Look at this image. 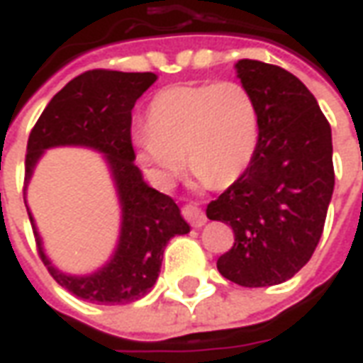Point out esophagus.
<instances>
[{"instance_id":"1","label":"esophagus","mask_w":363,"mask_h":363,"mask_svg":"<svg viewBox=\"0 0 363 363\" xmlns=\"http://www.w3.org/2000/svg\"><path fill=\"white\" fill-rule=\"evenodd\" d=\"M181 213L192 228H202L206 223V213L200 208H196V206H182Z\"/></svg>"}]
</instances>
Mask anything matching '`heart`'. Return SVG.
I'll list each match as a JSON object with an SVG mask.
<instances>
[{
    "mask_svg": "<svg viewBox=\"0 0 363 363\" xmlns=\"http://www.w3.org/2000/svg\"><path fill=\"white\" fill-rule=\"evenodd\" d=\"M132 140L140 163L163 186L179 174L184 157L202 181L229 186L259 147V104L239 82L173 85L151 99L147 126H134Z\"/></svg>",
    "mask_w": 363,
    "mask_h": 363,
    "instance_id": "b5f03b06",
    "label": "heart"
}]
</instances>
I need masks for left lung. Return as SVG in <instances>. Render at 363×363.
Instances as JSON below:
<instances>
[{
    "instance_id": "1",
    "label": "left lung",
    "mask_w": 363,
    "mask_h": 363,
    "mask_svg": "<svg viewBox=\"0 0 363 363\" xmlns=\"http://www.w3.org/2000/svg\"><path fill=\"white\" fill-rule=\"evenodd\" d=\"M235 67L259 104V147L206 216L229 223L235 235L218 259L221 276L264 288L299 272L319 245L335 190L333 138L317 99L296 75L259 60Z\"/></svg>"
}]
</instances>
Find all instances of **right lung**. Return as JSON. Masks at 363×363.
Wrapping results in <instances>:
<instances>
[{
	"instance_id": "obj_1",
	"label": "right lung",
	"mask_w": 363,
	"mask_h": 363,
	"mask_svg": "<svg viewBox=\"0 0 363 363\" xmlns=\"http://www.w3.org/2000/svg\"><path fill=\"white\" fill-rule=\"evenodd\" d=\"M155 79L157 75L151 72H85L52 96L28 135L25 189L43 151L54 145L93 147L104 153L111 165L122 206V229L118 249L99 272L67 276L52 267L27 208L44 267L62 288L91 303H132L145 296L157 280L169 239L190 231L173 198L147 186L134 163L132 108Z\"/></svg>"
}]
</instances>
